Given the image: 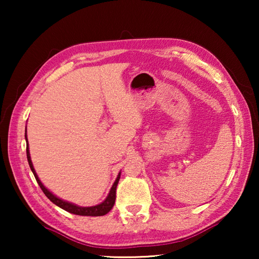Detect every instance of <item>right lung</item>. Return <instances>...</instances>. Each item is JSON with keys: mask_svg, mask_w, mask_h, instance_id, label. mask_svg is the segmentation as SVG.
Wrapping results in <instances>:
<instances>
[{"mask_svg": "<svg viewBox=\"0 0 259 259\" xmlns=\"http://www.w3.org/2000/svg\"><path fill=\"white\" fill-rule=\"evenodd\" d=\"M25 139L26 143H27V146H26V154H27V160H28V164L30 166V170L34 174V177L36 179V182L38 184V186L41 187V190L45 193L46 196L49 199L52 203H55L56 205H58L59 208L66 210V211L74 213V214H78V216H93V217H97V216H104L107 212H109V210L113 208L114 203H115V199H116V186L119 184V179L121 176V171L117 175V177L115 179V182L111 187V190L108 192V195L106 196L103 202H100L99 204L93 205V207H80V205L74 204L68 202V201H65L63 199L58 198V196L55 195L54 193L50 192L48 188L43 185L42 182L38 178L36 171H35L32 160H30V154H29V147H28V140H27V135H26V130H25Z\"/></svg>", "mask_w": 259, "mask_h": 259, "instance_id": "obj_1", "label": "right lung"}]
</instances>
